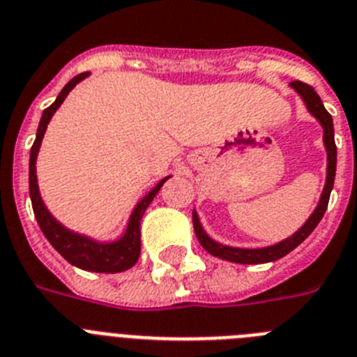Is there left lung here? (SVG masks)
<instances>
[{
    "label": "left lung",
    "instance_id": "8db88e82",
    "mask_svg": "<svg viewBox=\"0 0 357 357\" xmlns=\"http://www.w3.org/2000/svg\"><path fill=\"white\" fill-rule=\"evenodd\" d=\"M291 88L298 93L300 98L303 100L305 107L309 113L318 120V123L324 129V147L327 153V176H325V185L321 190V196L318 204H316L314 212L307 217V221L300 226L298 230L289 235L287 238L280 241L277 244L264 248H237V246H228V244H221L213 241L206 231H204L203 225L199 221V215L194 210L192 212V222H194V231H196L197 238H199L201 246L210 253V255L217 257V259L228 260V262H235V264H266V262H273L282 257H286L287 253L293 252L294 248L305 241L314 230L318 222L321 221L325 210H327L328 197H331V190L334 187V176H336V144H334V126H333V116L327 113L324 107V102L318 97V93L311 88V86L303 84L300 80L291 82Z\"/></svg>",
    "mask_w": 357,
    "mask_h": 357
}]
</instances>
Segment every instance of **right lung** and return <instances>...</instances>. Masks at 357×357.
<instances>
[{"mask_svg":"<svg viewBox=\"0 0 357 357\" xmlns=\"http://www.w3.org/2000/svg\"><path fill=\"white\" fill-rule=\"evenodd\" d=\"M88 75L89 71L73 77V79L61 89V93L57 95L54 104L43 111L41 122H39V127H37L36 142H33L32 149H30V199H32V208L33 213H36V219L37 222H39L41 231L45 234V237L48 238V243L52 244V246H54L71 266L95 273H122L126 271V269H131L132 266L136 264L138 257H140L142 217H144L145 210L149 208V204L153 203V199L156 197L160 188L163 187V183H165L170 176L160 179V181H158L156 185H154V187L136 203L131 215H129V221H127L126 231H123L119 238L109 241V243L97 241V238L88 237V235L79 234V231H73L70 230V228H66L64 225H61V222L50 213V210L46 208L45 201H43L41 197V192H39V185H37V154H39V149H41L46 127H48L50 120H52V116L55 114V111L61 107L64 98L68 97V93L75 88L79 82H82Z\"/></svg>","mask_w":357,"mask_h":357,"instance_id":"add662e5","label":"right lung"}]
</instances>
